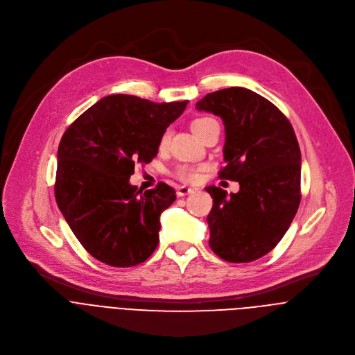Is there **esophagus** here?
<instances>
[{"mask_svg": "<svg viewBox=\"0 0 355 355\" xmlns=\"http://www.w3.org/2000/svg\"><path fill=\"white\" fill-rule=\"evenodd\" d=\"M195 189L193 188H189V187H185V185H181L177 188V195L178 196H185V195H189L192 193Z\"/></svg>", "mask_w": 355, "mask_h": 355, "instance_id": "34e87169", "label": "esophagus"}]
</instances>
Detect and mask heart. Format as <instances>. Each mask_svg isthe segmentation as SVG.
Wrapping results in <instances>:
<instances>
[{
	"instance_id": "1",
	"label": "heart",
	"mask_w": 355,
	"mask_h": 355,
	"mask_svg": "<svg viewBox=\"0 0 355 355\" xmlns=\"http://www.w3.org/2000/svg\"><path fill=\"white\" fill-rule=\"evenodd\" d=\"M214 121H215V119H212V118H198V119H195V121L191 123V128H192L193 133L199 137V136L202 135V132L205 130V128H207L211 122H214ZM168 141H170V130L167 129V130L163 132V135H162V137H160V141H159L160 148H164V147L168 144ZM177 175H178V178H181V180H184V181H192V180L196 178V170L192 168V167H181V168L177 171Z\"/></svg>"
}]
</instances>
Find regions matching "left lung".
I'll return each instance as SVG.
<instances>
[{"mask_svg":"<svg viewBox=\"0 0 355 355\" xmlns=\"http://www.w3.org/2000/svg\"><path fill=\"white\" fill-rule=\"evenodd\" d=\"M195 108L222 118L226 166L219 177L240 185L229 196L207 187L214 198L209 245L225 261H254L279 243L299 208L300 150L293 128L268 99L243 87L207 94Z\"/></svg>","mask_w":355,"mask_h":355,"instance_id":"obj_1","label":"left lung"}]
</instances>
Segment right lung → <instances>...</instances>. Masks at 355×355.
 <instances>
[{
  "instance_id": "right-lung-1",
  "label": "right lung",
  "mask_w": 355,
  "mask_h": 355,
  "mask_svg": "<svg viewBox=\"0 0 355 355\" xmlns=\"http://www.w3.org/2000/svg\"><path fill=\"white\" fill-rule=\"evenodd\" d=\"M188 101L156 104L108 95L81 114L58 150L55 195L60 212L89 254L112 267L146 261L159 245L160 215L175 200L164 182L139 191L135 164L157 156L163 132Z\"/></svg>"
}]
</instances>
